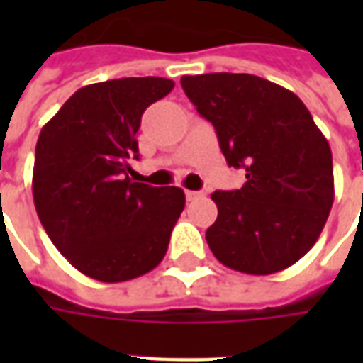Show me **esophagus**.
<instances>
[{
    "instance_id": "esophagus-1",
    "label": "esophagus",
    "mask_w": 363,
    "mask_h": 363,
    "mask_svg": "<svg viewBox=\"0 0 363 363\" xmlns=\"http://www.w3.org/2000/svg\"><path fill=\"white\" fill-rule=\"evenodd\" d=\"M204 196V192H196V190H186V200H198Z\"/></svg>"
}]
</instances>
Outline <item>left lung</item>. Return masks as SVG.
Instances as JSON below:
<instances>
[{"label":"left lung","mask_w":363,"mask_h":363,"mask_svg":"<svg viewBox=\"0 0 363 363\" xmlns=\"http://www.w3.org/2000/svg\"><path fill=\"white\" fill-rule=\"evenodd\" d=\"M245 184L216 190L206 241L221 264L267 276L296 264L319 239L335 200L333 153L301 99L251 74L182 75Z\"/></svg>","instance_id":"obj_1"}]
</instances>
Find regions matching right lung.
<instances>
[{"instance_id": "obj_1", "label": "right lung", "mask_w": 363, "mask_h": 363, "mask_svg": "<svg viewBox=\"0 0 363 363\" xmlns=\"http://www.w3.org/2000/svg\"><path fill=\"white\" fill-rule=\"evenodd\" d=\"M165 77H122L75 91L40 130L33 198L38 220L72 267L106 284L163 260L184 210L177 186L130 179L143 111L173 91Z\"/></svg>"}]
</instances>
